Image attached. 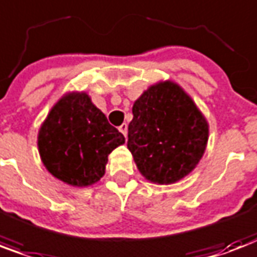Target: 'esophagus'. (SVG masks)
<instances>
[{
	"mask_svg": "<svg viewBox=\"0 0 257 257\" xmlns=\"http://www.w3.org/2000/svg\"><path fill=\"white\" fill-rule=\"evenodd\" d=\"M118 131H120L124 136H126V133H128V124H125V122L124 124H121L120 126H118Z\"/></svg>",
	"mask_w": 257,
	"mask_h": 257,
	"instance_id": "esophagus-1",
	"label": "esophagus"
}]
</instances>
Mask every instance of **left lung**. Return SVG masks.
Segmentation results:
<instances>
[{"mask_svg": "<svg viewBox=\"0 0 257 257\" xmlns=\"http://www.w3.org/2000/svg\"><path fill=\"white\" fill-rule=\"evenodd\" d=\"M128 148L139 171L159 185L191 172L206 148L207 122L175 83L151 86L132 107Z\"/></svg>", "mask_w": 257, "mask_h": 257, "instance_id": "obj_1", "label": "left lung"}]
</instances>
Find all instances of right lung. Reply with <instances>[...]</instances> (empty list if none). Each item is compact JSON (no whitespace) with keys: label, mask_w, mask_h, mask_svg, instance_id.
<instances>
[{"label":"right lung","mask_w":257,"mask_h":257,"mask_svg":"<svg viewBox=\"0 0 257 257\" xmlns=\"http://www.w3.org/2000/svg\"><path fill=\"white\" fill-rule=\"evenodd\" d=\"M125 137L93 105L87 94L59 101L39 132V151L47 170L71 186H89L105 174L107 155Z\"/></svg>","instance_id":"right-lung-1"}]
</instances>
